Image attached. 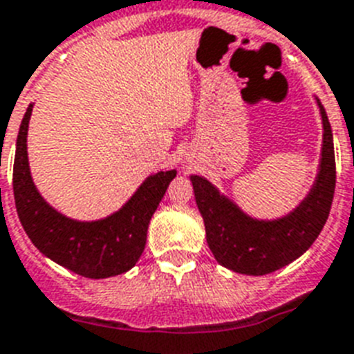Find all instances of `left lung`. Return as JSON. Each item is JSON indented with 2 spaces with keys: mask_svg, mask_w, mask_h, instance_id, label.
Segmentation results:
<instances>
[{
  "mask_svg": "<svg viewBox=\"0 0 354 354\" xmlns=\"http://www.w3.org/2000/svg\"><path fill=\"white\" fill-rule=\"evenodd\" d=\"M317 104L324 127L317 179L302 203L284 217L273 221L250 217L208 179L201 175L189 177L209 250L227 270L253 277L273 273L304 255L322 232L335 195L337 168L328 113L318 97Z\"/></svg>",
  "mask_w": 354,
  "mask_h": 354,
  "instance_id": "obj_1",
  "label": "left lung"
}]
</instances>
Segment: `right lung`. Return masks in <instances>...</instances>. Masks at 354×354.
<instances>
[{"label": "right lung", "mask_w": 354, "mask_h": 354, "mask_svg": "<svg viewBox=\"0 0 354 354\" xmlns=\"http://www.w3.org/2000/svg\"><path fill=\"white\" fill-rule=\"evenodd\" d=\"M28 104L19 127L14 157V201L32 244L55 264L86 279H108L131 270L146 246L153 212L177 171H157L127 201L121 209L99 221H74L59 213L37 192L32 180L26 133L32 115Z\"/></svg>", "instance_id": "right-lung-1"}]
</instances>
